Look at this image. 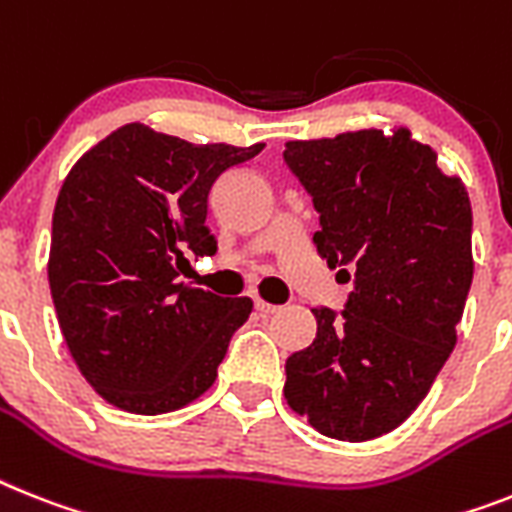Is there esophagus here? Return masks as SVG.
<instances>
[{
	"label": "esophagus",
	"mask_w": 512,
	"mask_h": 512,
	"mask_svg": "<svg viewBox=\"0 0 512 512\" xmlns=\"http://www.w3.org/2000/svg\"><path fill=\"white\" fill-rule=\"evenodd\" d=\"M253 306H256V311H259V314H264V316L274 314V311H277V308H280V306H274V303L261 301V298H256V301H253Z\"/></svg>",
	"instance_id": "1"
}]
</instances>
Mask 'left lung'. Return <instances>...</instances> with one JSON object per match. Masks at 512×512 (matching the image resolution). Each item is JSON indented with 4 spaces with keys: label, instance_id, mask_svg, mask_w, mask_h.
<instances>
[{
    "label": "left lung",
    "instance_id": "8db88e82",
    "mask_svg": "<svg viewBox=\"0 0 512 512\" xmlns=\"http://www.w3.org/2000/svg\"><path fill=\"white\" fill-rule=\"evenodd\" d=\"M319 211L316 251L353 293L340 314L311 308L316 337L285 363V398L316 432L366 442L403 424L455 348L466 306L471 201L411 130L287 141Z\"/></svg>",
    "mask_w": 512,
    "mask_h": 512
}]
</instances>
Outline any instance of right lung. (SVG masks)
I'll return each instance as SVG.
<instances>
[{
    "instance_id": "add662e5",
    "label": "right lung",
    "mask_w": 512,
    "mask_h": 512,
    "mask_svg": "<svg viewBox=\"0 0 512 512\" xmlns=\"http://www.w3.org/2000/svg\"><path fill=\"white\" fill-rule=\"evenodd\" d=\"M264 149L196 146L130 122L80 156L52 219L49 287L80 374L107 403L156 416L193 403L217 379L251 298L183 282L214 256L209 190Z\"/></svg>"
}]
</instances>
